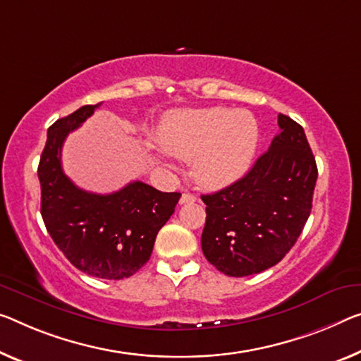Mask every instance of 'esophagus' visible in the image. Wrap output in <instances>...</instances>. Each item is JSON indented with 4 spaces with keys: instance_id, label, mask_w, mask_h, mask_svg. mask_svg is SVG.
Instances as JSON below:
<instances>
[{
    "instance_id": "esophagus-1",
    "label": "esophagus",
    "mask_w": 361,
    "mask_h": 361,
    "mask_svg": "<svg viewBox=\"0 0 361 361\" xmlns=\"http://www.w3.org/2000/svg\"><path fill=\"white\" fill-rule=\"evenodd\" d=\"M197 200V197L193 195V193H182L180 197V204H185V203H193Z\"/></svg>"
}]
</instances>
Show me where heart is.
Wrapping results in <instances>:
<instances>
[{
  "instance_id": "obj_1",
  "label": "heart",
  "mask_w": 361,
  "mask_h": 361,
  "mask_svg": "<svg viewBox=\"0 0 361 361\" xmlns=\"http://www.w3.org/2000/svg\"><path fill=\"white\" fill-rule=\"evenodd\" d=\"M166 152L193 159L200 184L221 188L242 179L257 154L259 129L247 111L179 109L166 114L158 132Z\"/></svg>"
}]
</instances>
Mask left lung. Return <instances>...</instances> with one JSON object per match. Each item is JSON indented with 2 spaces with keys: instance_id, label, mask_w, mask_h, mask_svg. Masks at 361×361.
Here are the masks:
<instances>
[{
  "instance_id": "obj_1",
  "label": "left lung",
  "mask_w": 361,
  "mask_h": 361,
  "mask_svg": "<svg viewBox=\"0 0 361 361\" xmlns=\"http://www.w3.org/2000/svg\"><path fill=\"white\" fill-rule=\"evenodd\" d=\"M281 132L234 184L202 195L204 258L232 277L258 274L295 245L312 213L318 168L303 127L277 116Z\"/></svg>"
}]
</instances>
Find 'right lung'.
<instances>
[{
    "mask_svg": "<svg viewBox=\"0 0 361 361\" xmlns=\"http://www.w3.org/2000/svg\"><path fill=\"white\" fill-rule=\"evenodd\" d=\"M99 104H87L48 129L38 164L42 218L64 257L88 276L119 281L152 257L158 231L173 216L180 193L135 180L108 195L85 192L64 174L61 149Z\"/></svg>",
    "mask_w": 361,
    "mask_h": 361,
    "instance_id": "1",
    "label": "right lung"
}]
</instances>
